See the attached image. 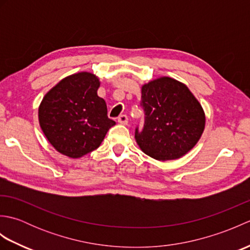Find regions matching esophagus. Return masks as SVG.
I'll return each instance as SVG.
<instances>
[{
    "mask_svg": "<svg viewBox=\"0 0 250 250\" xmlns=\"http://www.w3.org/2000/svg\"><path fill=\"white\" fill-rule=\"evenodd\" d=\"M117 120H118V122H119V124H121V125H126V124H128V116H126V115H120Z\"/></svg>",
    "mask_w": 250,
    "mask_h": 250,
    "instance_id": "34e87169",
    "label": "esophagus"
}]
</instances>
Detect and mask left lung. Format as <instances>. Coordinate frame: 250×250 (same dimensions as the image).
<instances>
[{
  "instance_id": "obj_1",
  "label": "left lung",
  "mask_w": 250,
  "mask_h": 250,
  "mask_svg": "<svg viewBox=\"0 0 250 250\" xmlns=\"http://www.w3.org/2000/svg\"><path fill=\"white\" fill-rule=\"evenodd\" d=\"M141 106L144 128L135 129V140L149 157L159 161L179 159L201 139L204 110L185 83L167 76L145 83Z\"/></svg>"
}]
</instances>
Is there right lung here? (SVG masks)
<instances>
[{
  "label": "right lung",
  "mask_w": 250,
  "mask_h": 250,
  "mask_svg": "<svg viewBox=\"0 0 250 250\" xmlns=\"http://www.w3.org/2000/svg\"><path fill=\"white\" fill-rule=\"evenodd\" d=\"M99 87L94 74L81 72L63 78L42 100L41 129L62 155L77 159L93 151L116 125L107 117L105 101L98 95Z\"/></svg>",
  "instance_id": "obj_1"
}]
</instances>
